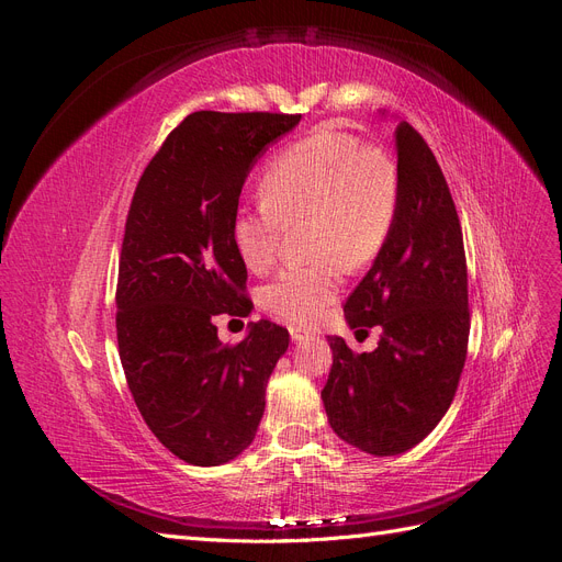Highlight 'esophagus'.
Returning <instances> with one entry per match:
<instances>
[{"mask_svg": "<svg viewBox=\"0 0 562 562\" xmlns=\"http://www.w3.org/2000/svg\"><path fill=\"white\" fill-rule=\"evenodd\" d=\"M291 337H293V342H304V339L312 337V333L302 326H291Z\"/></svg>", "mask_w": 562, "mask_h": 562, "instance_id": "34e87169", "label": "esophagus"}]
</instances>
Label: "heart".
Instances as JSON below:
<instances>
[{"instance_id": "obj_1", "label": "heart", "mask_w": 562, "mask_h": 562, "mask_svg": "<svg viewBox=\"0 0 562 562\" xmlns=\"http://www.w3.org/2000/svg\"><path fill=\"white\" fill-rule=\"evenodd\" d=\"M262 201L232 215V244L250 271L277 258L285 223L307 217L314 260L281 269L262 307L283 321L312 323L337 300L347 269L370 265L396 227L403 180L384 147L345 131L318 128L269 159Z\"/></svg>"}]
</instances>
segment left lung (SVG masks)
Returning a JSON list of instances; mask_svg holds the SVG:
<instances>
[{
	"mask_svg": "<svg viewBox=\"0 0 562 562\" xmlns=\"http://www.w3.org/2000/svg\"><path fill=\"white\" fill-rule=\"evenodd\" d=\"M403 199L396 227L345 302L349 328H380L375 351L328 337L333 368L321 391L333 431L368 454L415 448L443 419L469 345L462 225L443 171L422 135L396 126Z\"/></svg>",
	"mask_w": 562,
	"mask_h": 562,
	"instance_id": "8db88e82",
	"label": "left lung"
}]
</instances>
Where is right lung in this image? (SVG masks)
<instances>
[{"instance_id": "obj_1", "label": "right lung", "mask_w": 562, "mask_h": 562, "mask_svg": "<svg viewBox=\"0 0 562 562\" xmlns=\"http://www.w3.org/2000/svg\"><path fill=\"white\" fill-rule=\"evenodd\" d=\"M297 124L300 114L194 112L135 187L119 258V359L149 431L187 464H225L252 443L291 339L262 318L223 345L213 318L252 310L232 215L252 164Z\"/></svg>"}]
</instances>
